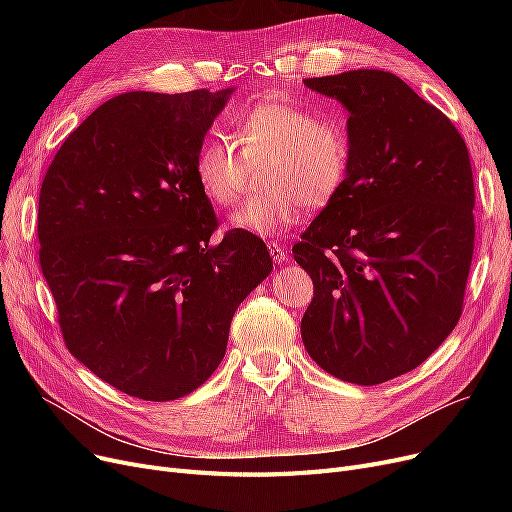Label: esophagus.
<instances>
[{
  "label": "esophagus",
  "instance_id": "esophagus-1",
  "mask_svg": "<svg viewBox=\"0 0 512 512\" xmlns=\"http://www.w3.org/2000/svg\"><path fill=\"white\" fill-rule=\"evenodd\" d=\"M267 249H270V255H272V259H274L276 263H284V261L288 259V255H286L284 247L280 245V242H276V240H270V242H267Z\"/></svg>",
  "mask_w": 512,
  "mask_h": 512
}]
</instances>
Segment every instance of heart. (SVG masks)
Wrapping results in <instances>:
<instances>
[{
	"label": "heart",
	"instance_id": "obj_1",
	"mask_svg": "<svg viewBox=\"0 0 512 512\" xmlns=\"http://www.w3.org/2000/svg\"><path fill=\"white\" fill-rule=\"evenodd\" d=\"M232 139L213 137L201 145L195 178L209 203L230 207L245 188L247 164L267 159L263 184L270 191L247 199L230 220L232 228L263 238L297 224L303 203L311 209L328 205L351 170L348 122L292 97L257 101L236 120Z\"/></svg>",
	"mask_w": 512,
	"mask_h": 512
}]
</instances>
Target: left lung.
Segmentation results:
<instances>
[{
  "mask_svg": "<svg viewBox=\"0 0 512 512\" xmlns=\"http://www.w3.org/2000/svg\"><path fill=\"white\" fill-rule=\"evenodd\" d=\"M348 110L351 170L292 247L313 280L311 359L375 386L419 367L463 313L475 186L461 132L384 70L305 78Z\"/></svg>",
  "mask_w": 512,
  "mask_h": 512,
  "instance_id": "1",
  "label": "left lung"
}]
</instances>
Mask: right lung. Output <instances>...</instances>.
<instances>
[{"mask_svg": "<svg viewBox=\"0 0 512 512\" xmlns=\"http://www.w3.org/2000/svg\"><path fill=\"white\" fill-rule=\"evenodd\" d=\"M232 89L132 91L99 105L53 157L39 195V261L68 351L141 400L197 390L230 321L272 272L265 242H220L195 157Z\"/></svg>", "mask_w": 512, "mask_h": 512, "instance_id": "add662e5", "label": "right lung"}]
</instances>
